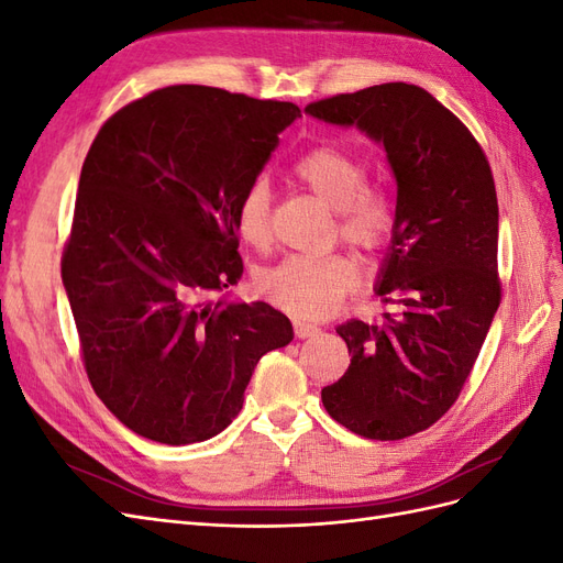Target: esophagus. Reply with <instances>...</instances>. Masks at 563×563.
Listing matches in <instances>:
<instances>
[{
    "label": "esophagus",
    "instance_id": "obj_1",
    "mask_svg": "<svg viewBox=\"0 0 563 563\" xmlns=\"http://www.w3.org/2000/svg\"><path fill=\"white\" fill-rule=\"evenodd\" d=\"M294 333H296V338L305 340V338H312V335H317V333H319V327H317V323L296 319V321H294Z\"/></svg>",
    "mask_w": 563,
    "mask_h": 563
}]
</instances>
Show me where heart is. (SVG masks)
<instances>
[{
	"instance_id": "obj_1",
	"label": "heart",
	"mask_w": 563,
	"mask_h": 563,
	"mask_svg": "<svg viewBox=\"0 0 563 563\" xmlns=\"http://www.w3.org/2000/svg\"><path fill=\"white\" fill-rule=\"evenodd\" d=\"M296 178L321 201L338 211V232L364 255L383 251L395 232V209L389 199L368 187V166L352 150L340 145H317L305 152L294 166ZM236 232L255 249L272 240V190L265 178L249 183L236 201ZM360 269L347 255H288L275 267L261 272L258 291L275 308L319 319L356 291Z\"/></svg>"
}]
</instances>
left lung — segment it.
Instances as JSON below:
<instances>
[{
  "label": "left lung",
  "instance_id": "left-lung-1",
  "mask_svg": "<svg viewBox=\"0 0 563 563\" xmlns=\"http://www.w3.org/2000/svg\"><path fill=\"white\" fill-rule=\"evenodd\" d=\"M305 112L380 143L397 180L376 286L395 312L340 323L352 360L321 401L360 437H411L455 404L500 305L496 183L470 129L416 84L340 93Z\"/></svg>",
  "mask_w": 563,
  "mask_h": 563
}]
</instances>
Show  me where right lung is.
<instances>
[{
  "mask_svg": "<svg viewBox=\"0 0 563 563\" xmlns=\"http://www.w3.org/2000/svg\"><path fill=\"white\" fill-rule=\"evenodd\" d=\"M300 108L178 84L117 110L81 166L63 286L84 368L112 416L168 446L242 411L261 356L294 340L242 279L234 211Z\"/></svg>",
  "mask_w": 563,
  "mask_h": 563,
  "instance_id": "obj_1",
  "label": "right lung"
}]
</instances>
